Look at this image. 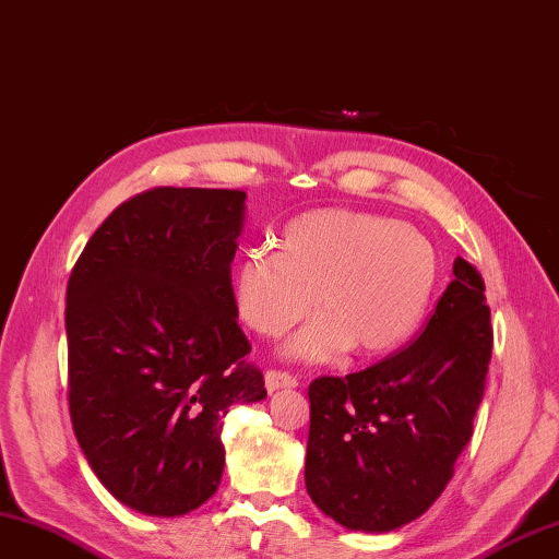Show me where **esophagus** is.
<instances>
[{"instance_id":"34e87169","label":"esophagus","mask_w":559,"mask_h":559,"mask_svg":"<svg viewBox=\"0 0 559 559\" xmlns=\"http://www.w3.org/2000/svg\"><path fill=\"white\" fill-rule=\"evenodd\" d=\"M265 385H267L270 393H275L280 389H296V385H299V381H296L294 376L287 373V371H272L270 369L265 373Z\"/></svg>"}]
</instances>
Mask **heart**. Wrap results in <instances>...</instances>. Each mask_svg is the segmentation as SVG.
Masks as SVG:
<instances>
[{
	"instance_id": "obj_1",
	"label": "heart",
	"mask_w": 559,
	"mask_h": 559,
	"mask_svg": "<svg viewBox=\"0 0 559 559\" xmlns=\"http://www.w3.org/2000/svg\"><path fill=\"white\" fill-rule=\"evenodd\" d=\"M437 250L389 216L321 210L284 226L277 253L248 248L231 272L236 316L253 333L280 337L316 306L284 355L330 361L355 347L383 355L413 335L437 287Z\"/></svg>"
}]
</instances>
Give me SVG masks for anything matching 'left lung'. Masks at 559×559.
Returning <instances> with one entry per match:
<instances>
[{"label": "left lung", "mask_w": 559, "mask_h": 559, "mask_svg": "<svg viewBox=\"0 0 559 559\" xmlns=\"http://www.w3.org/2000/svg\"><path fill=\"white\" fill-rule=\"evenodd\" d=\"M492 325L468 260L413 345L373 367L309 385L306 489L340 526L389 533L423 516L453 477L483 401Z\"/></svg>", "instance_id": "left-lung-1"}]
</instances>
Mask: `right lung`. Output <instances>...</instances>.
Wrapping results in <instances>:
<instances>
[{"mask_svg":"<svg viewBox=\"0 0 559 559\" xmlns=\"http://www.w3.org/2000/svg\"><path fill=\"white\" fill-rule=\"evenodd\" d=\"M243 222V190H146L98 226L67 284L74 435L108 492L140 514L207 502L226 413L267 395L231 301Z\"/></svg>","mask_w":559,"mask_h":559,"instance_id":"right-lung-1","label":"right lung"}]
</instances>
